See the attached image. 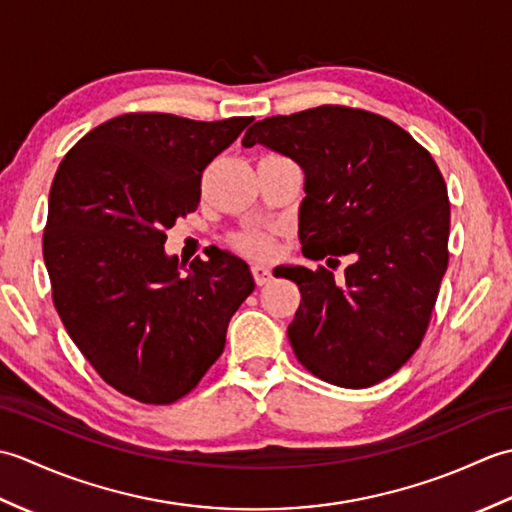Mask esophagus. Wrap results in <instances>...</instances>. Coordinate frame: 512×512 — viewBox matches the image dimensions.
Listing matches in <instances>:
<instances>
[{
	"label": "esophagus",
	"mask_w": 512,
	"mask_h": 512,
	"mask_svg": "<svg viewBox=\"0 0 512 512\" xmlns=\"http://www.w3.org/2000/svg\"><path fill=\"white\" fill-rule=\"evenodd\" d=\"M253 277H255L257 286H266V284H270V281H273V273H270L266 266H259V264L253 266Z\"/></svg>",
	"instance_id": "obj_1"
}]
</instances>
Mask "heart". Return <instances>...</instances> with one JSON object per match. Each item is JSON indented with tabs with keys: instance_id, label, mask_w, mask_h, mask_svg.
<instances>
[{
	"instance_id": "obj_1",
	"label": "heart",
	"mask_w": 512,
	"mask_h": 512,
	"mask_svg": "<svg viewBox=\"0 0 512 512\" xmlns=\"http://www.w3.org/2000/svg\"><path fill=\"white\" fill-rule=\"evenodd\" d=\"M231 244L239 253L246 255V257H253V259H266L273 255L275 244H273V237L266 231H255V228H248V231L242 233H235L231 237Z\"/></svg>"
}]
</instances>
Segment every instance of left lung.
<instances>
[{
	"mask_svg": "<svg viewBox=\"0 0 512 512\" xmlns=\"http://www.w3.org/2000/svg\"><path fill=\"white\" fill-rule=\"evenodd\" d=\"M264 145L306 173L299 206L303 255H347L328 268L279 266L299 310L288 339L299 363L332 385L385 380L418 350L449 266L451 206L431 154L389 118L343 105L270 116L242 145Z\"/></svg>",
	"mask_w": 512,
	"mask_h": 512,
	"instance_id": "8db88e82",
	"label": "left lung"
}]
</instances>
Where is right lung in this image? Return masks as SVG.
<instances>
[{
	"label": "right lung",
	"mask_w": 512,
	"mask_h": 512,
	"mask_svg": "<svg viewBox=\"0 0 512 512\" xmlns=\"http://www.w3.org/2000/svg\"><path fill=\"white\" fill-rule=\"evenodd\" d=\"M250 123L116 116L85 134L52 180L43 262L54 308L96 374L138 402L187 396L255 290L248 264L226 250L187 273L165 253L167 228L198 209L202 171Z\"/></svg>",
	"instance_id": "add662e5"
}]
</instances>
